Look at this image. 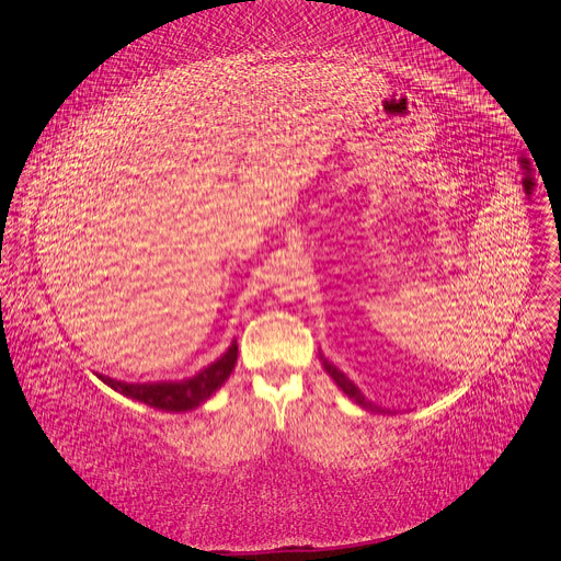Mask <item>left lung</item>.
I'll use <instances>...</instances> for the list:
<instances>
[{"instance_id":"obj_1","label":"left lung","mask_w":561,"mask_h":561,"mask_svg":"<svg viewBox=\"0 0 561 561\" xmlns=\"http://www.w3.org/2000/svg\"><path fill=\"white\" fill-rule=\"evenodd\" d=\"M323 367H325V371L334 378V382L345 391V396H347V398H352L356 404H360L363 409H369V411H382V409H378L376 404L367 402V400H365V396L358 391V387H356V385H354V382H352L343 371H339L334 365H330L328 360H323Z\"/></svg>"}]
</instances>
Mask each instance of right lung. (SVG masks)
Segmentation results:
<instances>
[{"mask_svg":"<svg viewBox=\"0 0 561 561\" xmlns=\"http://www.w3.org/2000/svg\"><path fill=\"white\" fill-rule=\"evenodd\" d=\"M238 360V343L233 341L231 347L211 365H207L196 376L181 380V382H144V385H130L119 382L108 376H100L104 385H108L113 391L133 398L137 402H144L159 411H192L198 404H203L216 389L225 385V380L231 376Z\"/></svg>","mask_w":561,"mask_h":561,"instance_id":"obj_1","label":"right lung"}]
</instances>
